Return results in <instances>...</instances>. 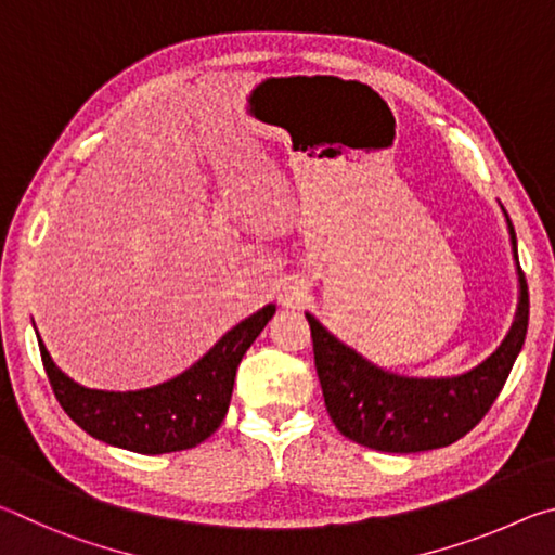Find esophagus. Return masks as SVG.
Masks as SVG:
<instances>
[{"label": "esophagus", "mask_w": 555, "mask_h": 555, "mask_svg": "<svg viewBox=\"0 0 555 555\" xmlns=\"http://www.w3.org/2000/svg\"><path fill=\"white\" fill-rule=\"evenodd\" d=\"M279 300L288 308L304 306L308 300V284L298 276L284 279V281H281V286H279Z\"/></svg>", "instance_id": "esophagus-1"}]
</instances>
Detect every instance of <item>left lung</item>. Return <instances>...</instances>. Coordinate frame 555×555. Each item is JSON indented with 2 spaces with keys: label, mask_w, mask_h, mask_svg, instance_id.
Segmentation results:
<instances>
[{
  "label": "left lung",
  "mask_w": 555,
  "mask_h": 555,
  "mask_svg": "<svg viewBox=\"0 0 555 555\" xmlns=\"http://www.w3.org/2000/svg\"><path fill=\"white\" fill-rule=\"evenodd\" d=\"M506 224L519 267L516 234L509 218ZM519 288V311L500 350L480 367L453 379H409L374 367L306 313L313 337L315 372L335 428L354 443L382 453H421V450L446 448L467 436L500 397L526 340L529 286L521 267Z\"/></svg>",
  "instance_id": "obj_1"
}]
</instances>
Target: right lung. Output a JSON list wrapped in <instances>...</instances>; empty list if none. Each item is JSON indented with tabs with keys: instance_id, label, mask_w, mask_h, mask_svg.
I'll return each mask as SVG.
<instances>
[{
	"instance_id": "obj_1",
	"label": "right lung",
	"mask_w": 555,
	"mask_h": 555,
	"mask_svg": "<svg viewBox=\"0 0 555 555\" xmlns=\"http://www.w3.org/2000/svg\"><path fill=\"white\" fill-rule=\"evenodd\" d=\"M274 311V304L264 306L232 327L181 377L144 391L121 393L80 387L55 367L39 340L41 362L63 411L92 438L142 455L176 453L195 448L220 428L242 357L264 331Z\"/></svg>"
}]
</instances>
